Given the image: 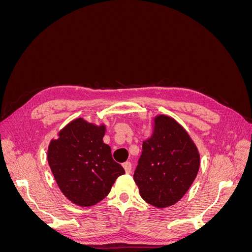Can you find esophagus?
Wrapping results in <instances>:
<instances>
[{
    "label": "esophagus",
    "instance_id": "34e87169",
    "mask_svg": "<svg viewBox=\"0 0 252 252\" xmlns=\"http://www.w3.org/2000/svg\"><path fill=\"white\" fill-rule=\"evenodd\" d=\"M123 167H124V169H125L126 173H130V172H131L132 165H131L130 162H125V163L123 164Z\"/></svg>",
    "mask_w": 252,
    "mask_h": 252
}]
</instances>
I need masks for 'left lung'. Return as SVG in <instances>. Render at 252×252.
Here are the masks:
<instances>
[{"label":"left lung","mask_w":252,"mask_h":252,"mask_svg":"<svg viewBox=\"0 0 252 252\" xmlns=\"http://www.w3.org/2000/svg\"><path fill=\"white\" fill-rule=\"evenodd\" d=\"M142 149L133 174L142 199L158 208L179 202L200 168L199 151L189 134L172 118L158 116Z\"/></svg>","instance_id":"8db88e82"}]
</instances>
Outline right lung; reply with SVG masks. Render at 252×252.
<instances>
[{
	"label": "right lung",
	"instance_id": "1",
	"mask_svg": "<svg viewBox=\"0 0 252 252\" xmlns=\"http://www.w3.org/2000/svg\"><path fill=\"white\" fill-rule=\"evenodd\" d=\"M105 126L75 119L48 147V163L61 191L72 203L89 207L108 195L125 170L103 142Z\"/></svg>",
	"mask_w": 252,
	"mask_h": 252
}]
</instances>
